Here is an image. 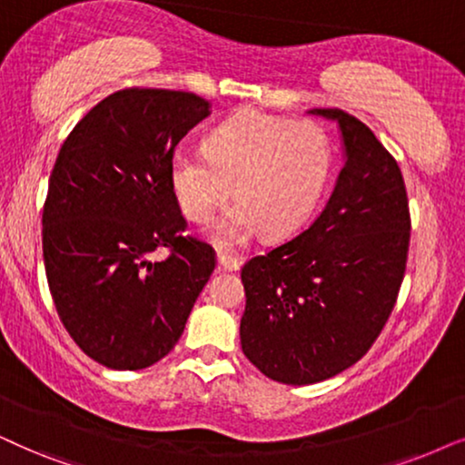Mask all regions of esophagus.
Returning a JSON list of instances; mask_svg holds the SVG:
<instances>
[{
    "label": "esophagus",
    "mask_w": 465,
    "mask_h": 465,
    "mask_svg": "<svg viewBox=\"0 0 465 465\" xmlns=\"http://www.w3.org/2000/svg\"><path fill=\"white\" fill-rule=\"evenodd\" d=\"M218 267L224 271H237L241 267V258L228 254V252H220L218 254Z\"/></svg>",
    "instance_id": "esophagus-1"
}]
</instances>
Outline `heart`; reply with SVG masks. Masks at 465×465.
<instances>
[{
    "instance_id": "heart-1",
    "label": "heart",
    "mask_w": 465,
    "mask_h": 465,
    "mask_svg": "<svg viewBox=\"0 0 465 465\" xmlns=\"http://www.w3.org/2000/svg\"><path fill=\"white\" fill-rule=\"evenodd\" d=\"M333 168V144L310 119L245 108L204 138L203 152L179 149L171 162L183 215L207 224L231 198L239 201L215 228L220 245L243 243L258 228L267 237L297 231L321 203Z\"/></svg>"
}]
</instances>
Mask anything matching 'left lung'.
Listing matches in <instances>:
<instances>
[{
	"instance_id": "left-lung-1",
	"label": "left lung",
	"mask_w": 465,
	"mask_h": 465,
	"mask_svg": "<svg viewBox=\"0 0 465 465\" xmlns=\"http://www.w3.org/2000/svg\"><path fill=\"white\" fill-rule=\"evenodd\" d=\"M340 124L346 164L322 213L241 269V348L264 376L313 384L348 370L382 333L408 262L410 209L400 164L363 122Z\"/></svg>"
}]
</instances>
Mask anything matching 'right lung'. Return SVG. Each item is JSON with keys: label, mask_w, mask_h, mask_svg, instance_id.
<instances>
[{"label": "right lung", "mask_w": 465, "mask_h": 465, "mask_svg": "<svg viewBox=\"0 0 465 465\" xmlns=\"http://www.w3.org/2000/svg\"><path fill=\"white\" fill-rule=\"evenodd\" d=\"M207 114L196 94L128 87L57 153L42 209L46 282L76 346L111 370L164 359L215 269L213 247L183 234L171 179L174 147ZM158 246L164 262L151 261Z\"/></svg>", "instance_id": "1"}]
</instances>
